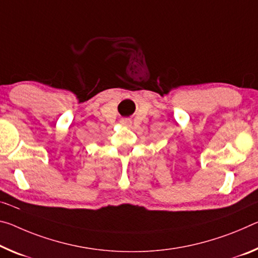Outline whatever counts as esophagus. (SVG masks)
<instances>
[{"label":"esophagus","mask_w":258,"mask_h":258,"mask_svg":"<svg viewBox=\"0 0 258 258\" xmlns=\"http://www.w3.org/2000/svg\"><path fill=\"white\" fill-rule=\"evenodd\" d=\"M120 122H121L122 125H130L131 121H130V119H126V118H125V119H121Z\"/></svg>","instance_id":"obj_1"}]
</instances>
